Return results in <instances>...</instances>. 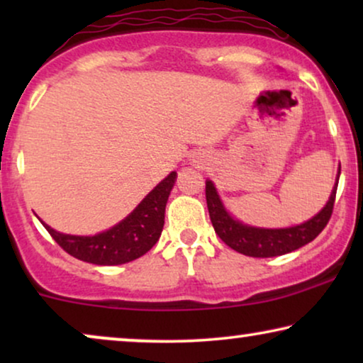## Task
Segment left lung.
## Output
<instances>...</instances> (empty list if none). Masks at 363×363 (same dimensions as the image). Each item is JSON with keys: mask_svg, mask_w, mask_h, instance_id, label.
Instances as JSON below:
<instances>
[{"mask_svg": "<svg viewBox=\"0 0 363 363\" xmlns=\"http://www.w3.org/2000/svg\"><path fill=\"white\" fill-rule=\"evenodd\" d=\"M340 167L337 172L335 185L332 188L329 201L322 210L301 225L289 228H257L241 223L230 215L218 195L215 183L206 180V205L216 235L226 242L231 250L251 257H274L296 251L315 240L324 230L334 210L337 185H339Z\"/></svg>", "mask_w": 363, "mask_h": 363, "instance_id": "8db88e82", "label": "left lung"}]
</instances>
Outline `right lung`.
Masks as SVG:
<instances>
[{"label": "right lung", "instance_id": "obj_1", "mask_svg": "<svg viewBox=\"0 0 363 363\" xmlns=\"http://www.w3.org/2000/svg\"><path fill=\"white\" fill-rule=\"evenodd\" d=\"M177 180V172L158 183L127 218L111 230L94 236L64 235L41 221L52 240L69 255L97 266L125 264L150 251L162 235L165 206Z\"/></svg>", "mask_w": 363, "mask_h": 363}]
</instances>
